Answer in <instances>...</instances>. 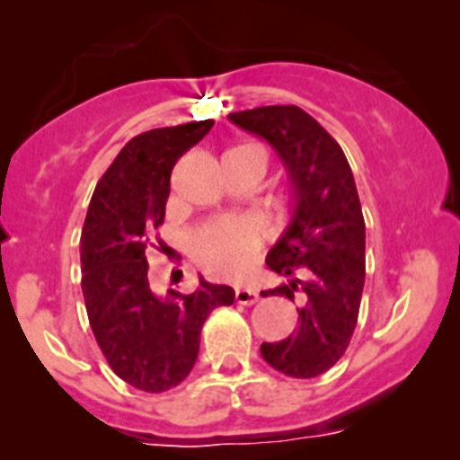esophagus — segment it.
Instances as JSON below:
<instances>
[{
    "instance_id": "1",
    "label": "esophagus",
    "mask_w": 460,
    "mask_h": 460,
    "mask_svg": "<svg viewBox=\"0 0 460 460\" xmlns=\"http://www.w3.org/2000/svg\"><path fill=\"white\" fill-rule=\"evenodd\" d=\"M260 294L252 287H235V303L238 305H253L258 303Z\"/></svg>"
}]
</instances>
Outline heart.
Listing matches in <instances>:
<instances>
[{
    "label": "heart",
    "instance_id": "1",
    "mask_svg": "<svg viewBox=\"0 0 460 460\" xmlns=\"http://www.w3.org/2000/svg\"><path fill=\"white\" fill-rule=\"evenodd\" d=\"M258 249V235L243 220H213L193 234L191 252L207 273L216 278H240L247 273Z\"/></svg>",
    "mask_w": 460,
    "mask_h": 460
}]
</instances>
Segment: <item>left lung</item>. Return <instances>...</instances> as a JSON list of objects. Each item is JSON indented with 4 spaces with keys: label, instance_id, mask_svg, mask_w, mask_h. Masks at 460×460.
I'll return each mask as SVG.
<instances>
[{
    "label": "left lung",
    "instance_id": "8db88e82",
    "mask_svg": "<svg viewBox=\"0 0 460 460\" xmlns=\"http://www.w3.org/2000/svg\"><path fill=\"white\" fill-rule=\"evenodd\" d=\"M235 127L262 137L291 184V220L267 267L287 278L262 296L298 300V329L260 354L291 378H314L345 354L365 287V220L341 144L300 106H258L229 113Z\"/></svg>",
    "mask_w": 460,
    "mask_h": 460
}]
</instances>
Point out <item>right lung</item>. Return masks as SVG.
<instances>
[{"label":"right lung","instance_id":"1","mask_svg":"<svg viewBox=\"0 0 460 460\" xmlns=\"http://www.w3.org/2000/svg\"><path fill=\"white\" fill-rule=\"evenodd\" d=\"M213 119L153 128L127 142L97 182L80 240L88 323L111 369L142 392L160 394L191 374L200 332L235 291L200 276L193 294L148 285L146 252L164 222L175 162L211 131Z\"/></svg>","mask_w":460,"mask_h":460}]
</instances>
